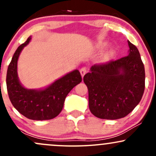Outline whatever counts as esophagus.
I'll return each instance as SVG.
<instances>
[{"instance_id":"34e87169","label":"esophagus","mask_w":156,"mask_h":156,"mask_svg":"<svg viewBox=\"0 0 156 156\" xmlns=\"http://www.w3.org/2000/svg\"><path fill=\"white\" fill-rule=\"evenodd\" d=\"M80 75H81L82 78H83V77L84 76V75L87 73V68H86V67L81 68V69H80Z\"/></svg>"}]
</instances>
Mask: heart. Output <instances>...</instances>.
I'll list each match as a JSON object with an SVG mask.
<instances>
[{
	"label": "heart",
	"instance_id": "1",
	"mask_svg": "<svg viewBox=\"0 0 156 156\" xmlns=\"http://www.w3.org/2000/svg\"><path fill=\"white\" fill-rule=\"evenodd\" d=\"M107 45H108V43L106 42H102L97 44V48L98 50H102L106 47ZM116 55H117V51H116L115 48H108V49H107L105 51V53H103V55H102L101 58V62L103 64L108 63V62H110L111 60L113 59L115 57Z\"/></svg>",
	"mask_w": 156,
	"mask_h": 156
}]
</instances>
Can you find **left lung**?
Returning a JSON list of instances; mask_svg holds the SVG:
<instances>
[{
  "label": "left lung",
  "instance_id": "obj_1",
  "mask_svg": "<svg viewBox=\"0 0 156 156\" xmlns=\"http://www.w3.org/2000/svg\"><path fill=\"white\" fill-rule=\"evenodd\" d=\"M128 56L108 64L92 66L83 77L89 90V106L95 117L105 119L125 117L140 102L145 72L139 50L128 40Z\"/></svg>",
  "mask_w": 156,
  "mask_h": 156
}]
</instances>
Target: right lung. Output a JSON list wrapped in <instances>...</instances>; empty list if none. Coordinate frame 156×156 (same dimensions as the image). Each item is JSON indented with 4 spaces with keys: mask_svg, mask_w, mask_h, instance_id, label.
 <instances>
[{
    "mask_svg": "<svg viewBox=\"0 0 156 156\" xmlns=\"http://www.w3.org/2000/svg\"><path fill=\"white\" fill-rule=\"evenodd\" d=\"M31 39V36L14 53L7 69V91L11 103L21 114L33 120H48L59 114L66 97L81 82L82 78L79 71L75 69L44 88L27 89L23 87L17 73V62L23 48L29 44Z\"/></svg>",
    "mask_w": 156,
    "mask_h": 156,
    "instance_id": "1",
    "label": "right lung"
}]
</instances>
